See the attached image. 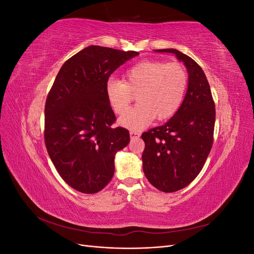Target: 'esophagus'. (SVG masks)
<instances>
[{
	"instance_id": "1",
	"label": "esophagus",
	"mask_w": 254,
	"mask_h": 254,
	"mask_svg": "<svg viewBox=\"0 0 254 254\" xmlns=\"http://www.w3.org/2000/svg\"><path fill=\"white\" fill-rule=\"evenodd\" d=\"M129 134L131 139H135V137H139L141 135V133L139 131H134V130H131V131L129 132Z\"/></svg>"
}]
</instances>
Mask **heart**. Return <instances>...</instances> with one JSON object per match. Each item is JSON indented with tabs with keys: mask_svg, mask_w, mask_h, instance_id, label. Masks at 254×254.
Wrapping results in <instances>:
<instances>
[{
	"mask_svg": "<svg viewBox=\"0 0 254 254\" xmlns=\"http://www.w3.org/2000/svg\"><path fill=\"white\" fill-rule=\"evenodd\" d=\"M189 77L179 63L145 60L130 66L123 79H109L105 93L108 104L117 114L126 112L136 93L138 104L120 119V124L132 130L147 126L157 118L164 121L179 110L188 89Z\"/></svg>",
	"mask_w": 254,
	"mask_h": 254,
	"instance_id": "heart-1",
	"label": "heart"
}]
</instances>
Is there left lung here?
Masks as SVG:
<instances>
[{
    "label": "left lung",
    "instance_id": "8db88e82",
    "mask_svg": "<svg viewBox=\"0 0 254 254\" xmlns=\"http://www.w3.org/2000/svg\"><path fill=\"white\" fill-rule=\"evenodd\" d=\"M156 52L175 54L189 74L179 110L164 125L142 134L146 178L159 190L173 193L188 187L202 170L213 145L215 104L209 81L196 61L175 49Z\"/></svg>",
    "mask_w": 254,
    "mask_h": 254
}]
</instances>
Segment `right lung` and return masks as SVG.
<instances>
[{
    "label": "right lung",
    "instance_id": "right-lung-1",
    "mask_svg": "<svg viewBox=\"0 0 254 254\" xmlns=\"http://www.w3.org/2000/svg\"><path fill=\"white\" fill-rule=\"evenodd\" d=\"M137 55L90 45L65 61L48 95L45 146L61 178L80 193H97L110 182L115 153L130 141L127 129L112 127L117 119L105 86L119 66Z\"/></svg>",
    "mask_w": 254,
    "mask_h": 254
}]
</instances>
